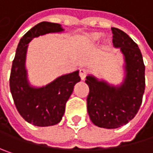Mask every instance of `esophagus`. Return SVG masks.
<instances>
[{"instance_id": "1", "label": "esophagus", "mask_w": 153, "mask_h": 153, "mask_svg": "<svg viewBox=\"0 0 153 153\" xmlns=\"http://www.w3.org/2000/svg\"><path fill=\"white\" fill-rule=\"evenodd\" d=\"M88 75V72L85 69H80L79 70V77L82 80H84L86 79V77Z\"/></svg>"}]
</instances>
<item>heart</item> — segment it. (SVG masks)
I'll return each mask as SVG.
<instances>
[{"mask_svg": "<svg viewBox=\"0 0 153 153\" xmlns=\"http://www.w3.org/2000/svg\"><path fill=\"white\" fill-rule=\"evenodd\" d=\"M101 37H102L101 33H90L89 35H88L87 39H88V41L90 43L95 44V43H97V42H98L100 41Z\"/></svg>", "mask_w": 153, "mask_h": 153, "instance_id": "1", "label": "heart"}]
</instances>
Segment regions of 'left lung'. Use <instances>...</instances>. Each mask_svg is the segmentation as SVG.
Returning a JSON list of instances; mask_svg holds the SVG:
<instances>
[{
    "label": "left lung",
    "instance_id": "left-lung-1",
    "mask_svg": "<svg viewBox=\"0 0 153 153\" xmlns=\"http://www.w3.org/2000/svg\"><path fill=\"white\" fill-rule=\"evenodd\" d=\"M112 43L124 56V79L114 86L92 74L86 77L89 88L87 108L91 121L99 128H117L137 113L145 88V66L137 44L123 31L111 27Z\"/></svg>",
    "mask_w": 153,
    "mask_h": 153
}]
</instances>
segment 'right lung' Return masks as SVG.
Wrapping results in <instances>:
<instances>
[{"label":"right lung","mask_w":153,"mask_h":153,"mask_svg":"<svg viewBox=\"0 0 153 153\" xmlns=\"http://www.w3.org/2000/svg\"><path fill=\"white\" fill-rule=\"evenodd\" d=\"M64 31L59 24L39 23L20 39L16 48L10 78V92L19 114L28 123L37 127L53 126L61 121L65 104L80 78L77 70L57 77L45 86H32L25 68L28 43L36 37Z\"/></svg>","instance_id":"1"}]
</instances>
